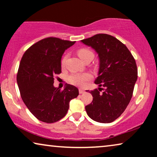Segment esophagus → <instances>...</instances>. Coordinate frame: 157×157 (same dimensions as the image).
<instances>
[{"label": "esophagus", "mask_w": 157, "mask_h": 157, "mask_svg": "<svg viewBox=\"0 0 157 157\" xmlns=\"http://www.w3.org/2000/svg\"><path fill=\"white\" fill-rule=\"evenodd\" d=\"M79 93H80V94H82L85 93V90L82 89H79Z\"/></svg>", "instance_id": "1"}]
</instances>
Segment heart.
Wrapping results in <instances>:
<instances>
[{"mask_svg": "<svg viewBox=\"0 0 157 157\" xmlns=\"http://www.w3.org/2000/svg\"><path fill=\"white\" fill-rule=\"evenodd\" d=\"M77 55L82 61H87L88 59H93L94 57V53L92 50L87 49V48H82L77 51ZM68 55L64 56L62 59V66H64L65 64L66 60L67 59ZM92 79V75L90 73H75L69 76V82L72 84L77 85L79 87H83L86 85L87 81L90 80Z\"/></svg>", "mask_w": 157, "mask_h": 157, "instance_id": "obj_1", "label": "heart"}]
</instances>
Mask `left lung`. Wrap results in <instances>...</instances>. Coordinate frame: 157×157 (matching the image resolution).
I'll return each instance as SVG.
<instances>
[{
	"label": "left lung",
	"instance_id": "left-lung-1",
	"mask_svg": "<svg viewBox=\"0 0 157 157\" xmlns=\"http://www.w3.org/2000/svg\"><path fill=\"white\" fill-rule=\"evenodd\" d=\"M95 50L99 57V87L91 90L93 101L85 106L88 116L99 123H111L126 110L137 80L136 63L126 46L116 37L99 33L81 41Z\"/></svg>",
	"mask_w": 157,
	"mask_h": 157
}]
</instances>
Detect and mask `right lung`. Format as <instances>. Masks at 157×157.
<instances>
[{"label": "right lung", "mask_w": 157, "mask_h": 157, "mask_svg": "<svg viewBox=\"0 0 157 157\" xmlns=\"http://www.w3.org/2000/svg\"><path fill=\"white\" fill-rule=\"evenodd\" d=\"M75 41L48 37L25 52L17 73L21 98L30 112L47 124L57 122L67 114L70 101L79 95L78 89L67 84L63 90L54 87V77L61 71L64 51Z\"/></svg>", "instance_id": "add662e5"}]
</instances>
